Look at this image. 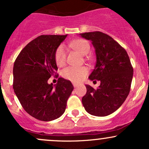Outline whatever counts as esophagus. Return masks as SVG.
Listing matches in <instances>:
<instances>
[{
	"instance_id": "esophagus-1",
	"label": "esophagus",
	"mask_w": 149,
	"mask_h": 149,
	"mask_svg": "<svg viewBox=\"0 0 149 149\" xmlns=\"http://www.w3.org/2000/svg\"><path fill=\"white\" fill-rule=\"evenodd\" d=\"M72 84H73V87H77V86H78V83H72Z\"/></svg>"
}]
</instances>
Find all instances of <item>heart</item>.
<instances>
[{"label":"heart","mask_w":149,"mask_h":149,"mask_svg":"<svg viewBox=\"0 0 149 149\" xmlns=\"http://www.w3.org/2000/svg\"><path fill=\"white\" fill-rule=\"evenodd\" d=\"M69 46L73 49L76 50L82 55H86L91 50V46L87 40L78 39L72 41ZM55 62L58 66L62 67L66 63V52L63 45H59L54 53ZM88 69L86 66L74 67L68 66L62 71L61 75L63 78L72 82H79L87 76Z\"/></svg>","instance_id":"1"}]
</instances>
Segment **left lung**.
Listing matches in <instances>:
<instances>
[{"instance_id":"8db88e82","label":"left lung","mask_w":149,"mask_h":149,"mask_svg":"<svg viewBox=\"0 0 149 149\" xmlns=\"http://www.w3.org/2000/svg\"><path fill=\"white\" fill-rule=\"evenodd\" d=\"M92 42L97 61L89 78L100 81L97 89L86 85L82 103L89 114L104 117L123 104L130 92L133 67L127 52L110 36L99 31L80 34Z\"/></svg>"}]
</instances>
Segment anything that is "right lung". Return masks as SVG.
<instances>
[{"mask_svg": "<svg viewBox=\"0 0 149 149\" xmlns=\"http://www.w3.org/2000/svg\"><path fill=\"white\" fill-rule=\"evenodd\" d=\"M67 35H40L29 42L16 58L13 66V90L29 115L41 121L61 117L73 90L68 80L59 78L49 84L58 70L54 60L56 48Z\"/></svg>", "mask_w": 149, "mask_h": 149, "instance_id": "obj_1", "label": "right lung"}]
</instances>
